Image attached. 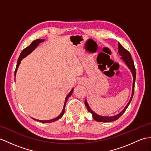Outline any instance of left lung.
<instances>
[{
    "label": "left lung",
    "mask_w": 151,
    "mask_h": 151,
    "mask_svg": "<svg viewBox=\"0 0 151 151\" xmlns=\"http://www.w3.org/2000/svg\"><path fill=\"white\" fill-rule=\"evenodd\" d=\"M119 53L122 56V60H124V61L126 63V64L127 65L128 68L131 70V71L133 73V90H132V95H131V97L130 99L129 102H128V104H127V106H126L122 111H121L120 113H119L118 115L113 116H100L97 115L95 113H94L92 110L91 109V108H90L89 105L88 104L86 101H84V104H85L86 107L88 109V112L91 113L92 114V116L95 120L97 121V122H113V121H115L116 120L118 119L119 117H120L123 115V113L126 111V109L127 108V107L129 105L130 102L133 99V94H134V83H135V79H136V69H135V67L134 65V62L133 61V59H132L131 55L130 54V52H129L127 50H126V49L121 45V44L120 43H119Z\"/></svg>",
    "instance_id": "8db88e82"
}]
</instances>
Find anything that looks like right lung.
Instances as JSON below:
<instances>
[{
  "label": "right lung",
  "instance_id": "add662e5",
  "mask_svg": "<svg viewBox=\"0 0 151 151\" xmlns=\"http://www.w3.org/2000/svg\"><path fill=\"white\" fill-rule=\"evenodd\" d=\"M43 41H44V40H40V39L36 40H35V41H33V42L30 44V45H29V46L27 47L26 48H25V49H24L22 51V52H21V54H20V55L19 58H18V61H17V67H16V69H15V71H14V76H15V75H16V72H17V69H18V66H19V65H20V61H22V59L24 58L25 57H26L29 54H30V53L32 52V51L33 50H34L36 47L38 46V44H39L40 43H41V42H43ZM73 90V89H72V90L70 91V93L68 94L67 97H66L65 101V104H64V107H63V111H62V112H61V113L60 114V115H59L58 117H56V119H52V120H39L35 119H33L35 120L39 121V122H40L48 123V122H54V121H56V120H58V119H61V117L63 116V114H64V112H65L66 102H67L68 97L72 95Z\"/></svg>",
  "mask_w": 151,
  "mask_h": 151
}]
</instances>
